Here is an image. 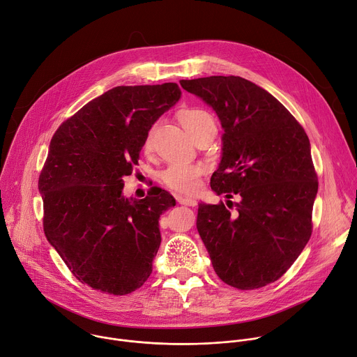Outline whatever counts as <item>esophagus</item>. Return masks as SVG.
<instances>
[{"instance_id":"1","label":"esophagus","mask_w":357,"mask_h":357,"mask_svg":"<svg viewBox=\"0 0 357 357\" xmlns=\"http://www.w3.org/2000/svg\"><path fill=\"white\" fill-rule=\"evenodd\" d=\"M176 200L179 204H183V206H192L195 207L197 204V202L195 199H190V197H182V196H176Z\"/></svg>"}]
</instances>
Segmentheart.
I'll return each instance as SVG.
<instances>
[{
  "mask_svg": "<svg viewBox=\"0 0 357 357\" xmlns=\"http://www.w3.org/2000/svg\"><path fill=\"white\" fill-rule=\"evenodd\" d=\"M179 122L183 129L195 139L206 129L215 126L213 116L200 107H185L178 113ZM154 128H151L143 142V150L150 153L153 150ZM206 167L202 164H171L161 172L162 183L171 190L181 195H195L202 186V178Z\"/></svg>",
  "mask_w": 357,
  "mask_h": 357,
  "instance_id": "obj_1",
  "label": "heart"
}]
</instances>
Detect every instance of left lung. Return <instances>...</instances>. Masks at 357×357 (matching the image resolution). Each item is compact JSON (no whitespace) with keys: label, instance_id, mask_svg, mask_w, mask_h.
Listing matches in <instances>:
<instances>
[{"label":"left lung","instance_id":"8db88e82","mask_svg":"<svg viewBox=\"0 0 357 357\" xmlns=\"http://www.w3.org/2000/svg\"><path fill=\"white\" fill-rule=\"evenodd\" d=\"M181 85L215 110L224 129L211 189L240 197L234 211L222 202L199 204L196 227L214 272L240 290L273 283L312 232L318 176L308 136L273 95L245 78L213 75Z\"/></svg>","mask_w":357,"mask_h":357}]
</instances>
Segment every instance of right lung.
I'll return each mask as SVG.
<instances>
[{"instance_id":"1","label":"right lung","mask_w":357,"mask_h":357,"mask_svg":"<svg viewBox=\"0 0 357 357\" xmlns=\"http://www.w3.org/2000/svg\"><path fill=\"white\" fill-rule=\"evenodd\" d=\"M181 98L175 82L122 85L84 105L56 130L39 175L43 231L70 272L93 290L125 296L153 272L160 215L175 206L164 189L122 195L144 137Z\"/></svg>"}]
</instances>
